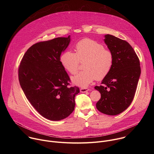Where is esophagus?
<instances>
[{"label":"esophagus","mask_w":154,"mask_h":154,"mask_svg":"<svg viewBox=\"0 0 154 154\" xmlns=\"http://www.w3.org/2000/svg\"><path fill=\"white\" fill-rule=\"evenodd\" d=\"M80 90L82 93H85V92L88 91L89 89L88 88H80Z\"/></svg>","instance_id":"1"}]
</instances>
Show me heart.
Masks as SVG:
<instances>
[{"instance_id": "obj_1", "label": "heart", "mask_w": 154, "mask_h": 154, "mask_svg": "<svg viewBox=\"0 0 154 154\" xmlns=\"http://www.w3.org/2000/svg\"><path fill=\"white\" fill-rule=\"evenodd\" d=\"M84 71L72 77L74 83L86 86L95 79L101 80L110 72L113 64L112 52L102 44L91 39H83L77 43L75 54L63 53L60 58L63 67L71 74L78 71L80 62H83Z\"/></svg>"}]
</instances>
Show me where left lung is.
<instances>
[{"mask_svg": "<svg viewBox=\"0 0 154 154\" xmlns=\"http://www.w3.org/2000/svg\"><path fill=\"white\" fill-rule=\"evenodd\" d=\"M104 41L113 55V64L103 79L102 85L94 87L101 95L96 108L105 115H117L126 109L134 99L141 74L140 60L126 41L106 35Z\"/></svg>", "mask_w": 154, "mask_h": 154, "instance_id": "8db88e82", "label": "left lung"}]
</instances>
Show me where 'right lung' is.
<instances>
[{
  "mask_svg": "<svg viewBox=\"0 0 154 154\" xmlns=\"http://www.w3.org/2000/svg\"><path fill=\"white\" fill-rule=\"evenodd\" d=\"M70 36L36 42L24 54L18 68L20 85L27 99L44 118L60 121L75 107L79 88L71 86L70 78L60 62Z\"/></svg>",
  "mask_w": 154,
  "mask_h": 154,
  "instance_id": "1",
  "label": "right lung"
}]
</instances>
